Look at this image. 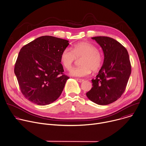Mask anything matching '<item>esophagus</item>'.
Segmentation results:
<instances>
[{"mask_svg": "<svg viewBox=\"0 0 146 146\" xmlns=\"http://www.w3.org/2000/svg\"><path fill=\"white\" fill-rule=\"evenodd\" d=\"M76 80L79 82H82L84 81L83 79H81V78H76Z\"/></svg>", "mask_w": 146, "mask_h": 146, "instance_id": "esophagus-1", "label": "esophagus"}]
</instances>
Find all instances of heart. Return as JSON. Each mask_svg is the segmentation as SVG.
Segmentation results:
<instances>
[{
	"label": "heart",
	"instance_id": "obj_1",
	"mask_svg": "<svg viewBox=\"0 0 146 146\" xmlns=\"http://www.w3.org/2000/svg\"><path fill=\"white\" fill-rule=\"evenodd\" d=\"M77 58H81L80 62L81 66L70 70L69 74L72 76L81 77L88 76L92 70L98 71L103 62V57L98 48L93 44L86 41L76 44L73 50L66 48L61 53V63L67 69L72 67Z\"/></svg>",
	"mask_w": 146,
	"mask_h": 146
}]
</instances>
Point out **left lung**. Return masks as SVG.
Returning a JSON list of instances; mask_svg holds the SVG:
<instances>
[{
  "mask_svg": "<svg viewBox=\"0 0 146 146\" xmlns=\"http://www.w3.org/2000/svg\"><path fill=\"white\" fill-rule=\"evenodd\" d=\"M102 48L104 54L103 65L92 87L86 95L99 105H107L119 99L125 90L131 73L129 54L118 41L109 37L91 38Z\"/></svg>",
  "mask_w": 146,
  "mask_h": 146,
  "instance_id": "left-lung-1",
  "label": "left lung"
}]
</instances>
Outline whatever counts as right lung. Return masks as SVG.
Here are the masks:
<instances>
[{
    "label": "right lung",
    "instance_id": "1",
    "mask_svg": "<svg viewBox=\"0 0 146 146\" xmlns=\"http://www.w3.org/2000/svg\"><path fill=\"white\" fill-rule=\"evenodd\" d=\"M69 44L68 40L43 36L21 49L14 73L26 99L44 106L60 96L69 78L63 73L60 55Z\"/></svg>",
    "mask_w": 146,
    "mask_h": 146
}]
</instances>
